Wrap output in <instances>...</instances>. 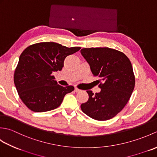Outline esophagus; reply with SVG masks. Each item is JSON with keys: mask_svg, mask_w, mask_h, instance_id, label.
Here are the masks:
<instances>
[{"mask_svg": "<svg viewBox=\"0 0 157 157\" xmlns=\"http://www.w3.org/2000/svg\"><path fill=\"white\" fill-rule=\"evenodd\" d=\"M80 91H81V90H79L78 88H75V92H80Z\"/></svg>", "mask_w": 157, "mask_h": 157, "instance_id": "esophagus-1", "label": "esophagus"}]
</instances>
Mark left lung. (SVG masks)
<instances>
[{
	"label": "left lung",
	"instance_id": "8db88e82",
	"mask_svg": "<svg viewBox=\"0 0 157 157\" xmlns=\"http://www.w3.org/2000/svg\"><path fill=\"white\" fill-rule=\"evenodd\" d=\"M80 52L101 89L95 94L86 91L89 98L81 105L82 111L98 121L112 119L124 108L134 89L132 63L124 53L108 47L85 48Z\"/></svg>",
	"mask_w": 157,
	"mask_h": 157
}]
</instances>
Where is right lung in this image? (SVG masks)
Here are the masks:
<instances>
[{
  "label": "right lung",
  "instance_id": "obj_1",
  "mask_svg": "<svg viewBox=\"0 0 157 157\" xmlns=\"http://www.w3.org/2000/svg\"><path fill=\"white\" fill-rule=\"evenodd\" d=\"M80 48L46 42L30 45L23 51L15 70L14 83L29 109L40 113L55 109L67 93L74 90L73 86L58 84L52 73L61 71L67 56Z\"/></svg>",
  "mask_w": 157,
  "mask_h": 157
}]
</instances>
